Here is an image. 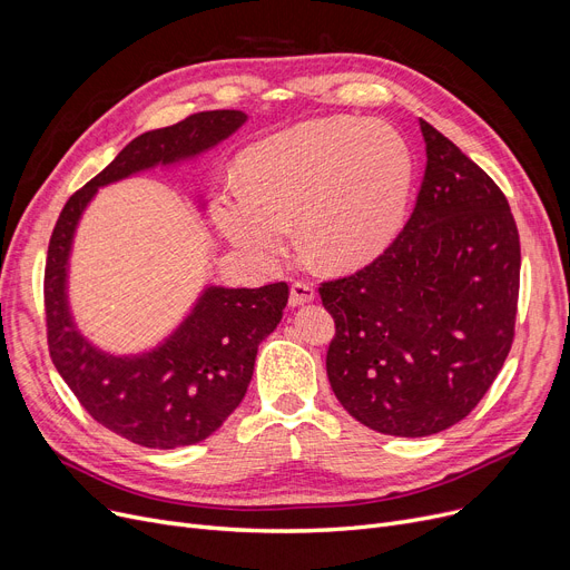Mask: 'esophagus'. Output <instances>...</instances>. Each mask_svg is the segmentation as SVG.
Instances as JSON below:
<instances>
[{
  "mask_svg": "<svg viewBox=\"0 0 570 570\" xmlns=\"http://www.w3.org/2000/svg\"><path fill=\"white\" fill-rule=\"evenodd\" d=\"M316 297V291L309 282H293L291 293H288V303L291 307H301L305 303H312Z\"/></svg>",
  "mask_w": 570,
  "mask_h": 570,
  "instance_id": "34e87169",
  "label": "esophagus"
}]
</instances>
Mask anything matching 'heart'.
<instances>
[{"label":"heart","mask_w":570,"mask_h":570,"mask_svg":"<svg viewBox=\"0 0 570 570\" xmlns=\"http://www.w3.org/2000/svg\"><path fill=\"white\" fill-rule=\"evenodd\" d=\"M213 198L228 243L261 267L303 249L323 267L346 269L379 256L400 233L415 159L406 138L379 119L323 117L252 145Z\"/></svg>","instance_id":"heart-1"}]
</instances>
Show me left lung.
<instances>
[{"label": "left lung", "instance_id": "left-lung-1", "mask_svg": "<svg viewBox=\"0 0 570 570\" xmlns=\"http://www.w3.org/2000/svg\"><path fill=\"white\" fill-rule=\"evenodd\" d=\"M415 207L379 258L318 286L335 318L325 370L342 406L381 434L430 436L490 391L515 337L520 235L503 191L421 119Z\"/></svg>", "mask_w": 570, "mask_h": 570}]
</instances>
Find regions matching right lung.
I'll use <instances>...</instances> for the list:
<instances>
[{
	"mask_svg": "<svg viewBox=\"0 0 570 570\" xmlns=\"http://www.w3.org/2000/svg\"><path fill=\"white\" fill-rule=\"evenodd\" d=\"M245 119L243 110H205L140 134L67 200L50 235L43 297L52 363L99 425L145 448L170 451L222 428L247 393L258 344L282 321L288 284L207 286L164 344L140 355H108L78 333L69 312L73 233L99 187L159 164L191 159L235 134Z\"/></svg>",
	"mask_w": 570,
	"mask_h": 570,
	"instance_id": "add662e5",
	"label": "right lung"
}]
</instances>
